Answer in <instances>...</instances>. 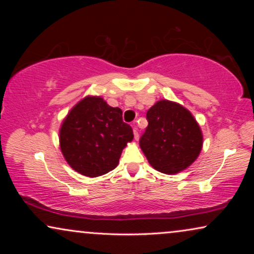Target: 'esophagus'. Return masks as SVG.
<instances>
[{"label":"esophagus","mask_w":254,"mask_h":254,"mask_svg":"<svg viewBox=\"0 0 254 254\" xmlns=\"http://www.w3.org/2000/svg\"><path fill=\"white\" fill-rule=\"evenodd\" d=\"M133 131H134V137H135V140H138V131H137L136 126H135V124L133 125Z\"/></svg>","instance_id":"obj_1"}]
</instances>
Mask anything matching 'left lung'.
Instances as JSON below:
<instances>
[{"label":"left lung","instance_id":"left-lung-1","mask_svg":"<svg viewBox=\"0 0 254 254\" xmlns=\"http://www.w3.org/2000/svg\"><path fill=\"white\" fill-rule=\"evenodd\" d=\"M140 147L150 165L166 175L189 168L202 149V131L192 113L178 103L158 100L147 112Z\"/></svg>","mask_w":254,"mask_h":254}]
</instances>
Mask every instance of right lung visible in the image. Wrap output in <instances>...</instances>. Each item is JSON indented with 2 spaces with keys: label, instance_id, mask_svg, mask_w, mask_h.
<instances>
[{
  "label": "right lung",
  "instance_id": "1",
  "mask_svg": "<svg viewBox=\"0 0 254 254\" xmlns=\"http://www.w3.org/2000/svg\"><path fill=\"white\" fill-rule=\"evenodd\" d=\"M133 137L119 107L110 106L102 97L88 96L64 118L60 148L76 172L95 178L117 168L123 149Z\"/></svg>",
  "mask_w": 254,
  "mask_h": 254
}]
</instances>
